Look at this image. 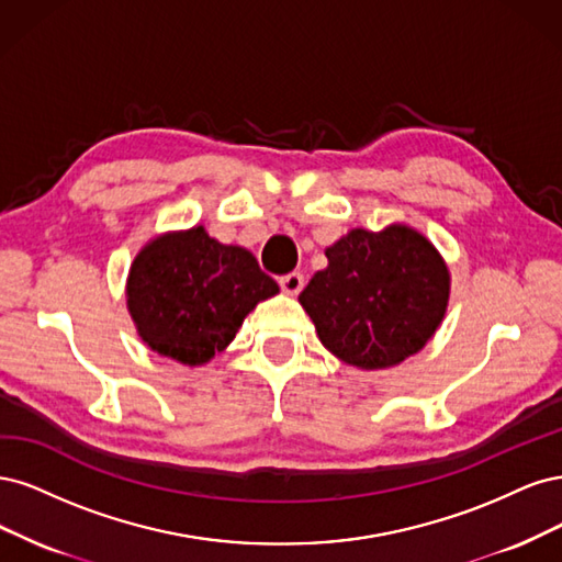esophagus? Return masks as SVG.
I'll return each mask as SVG.
<instances>
[{
	"label": "esophagus",
	"instance_id": "esophagus-1",
	"mask_svg": "<svg viewBox=\"0 0 562 562\" xmlns=\"http://www.w3.org/2000/svg\"><path fill=\"white\" fill-rule=\"evenodd\" d=\"M303 284H305V280H303V276L301 273H286V276H282L280 278V286H282V292L284 294H289V296H296L301 289H303Z\"/></svg>",
	"mask_w": 562,
	"mask_h": 562
}]
</instances>
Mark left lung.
Instances as JSON below:
<instances>
[{
	"label": "left lung",
	"instance_id": "left-lung-1",
	"mask_svg": "<svg viewBox=\"0 0 562 562\" xmlns=\"http://www.w3.org/2000/svg\"><path fill=\"white\" fill-rule=\"evenodd\" d=\"M327 259L299 296L324 348L359 369H387L425 348L450 289L448 268L425 235L408 226L355 228Z\"/></svg>",
	"mask_w": 562,
	"mask_h": 562
}]
</instances>
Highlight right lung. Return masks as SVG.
I'll return each instance as SVG.
<instances>
[{"mask_svg":"<svg viewBox=\"0 0 562 562\" xmlns=\"http://www.w3.org/2000/svg\"><path fill=\"white\" fill-rule=\"evenodd\" d=\"M278 294L243 247H226L195 226L144 247L128 276V311L158 355L201 367L235 338L243 319Z\"/></svg>","mask_w":562,"mask_h":562,"instance_id":"right-lung-1","label":"right lung"}]
</instances>
